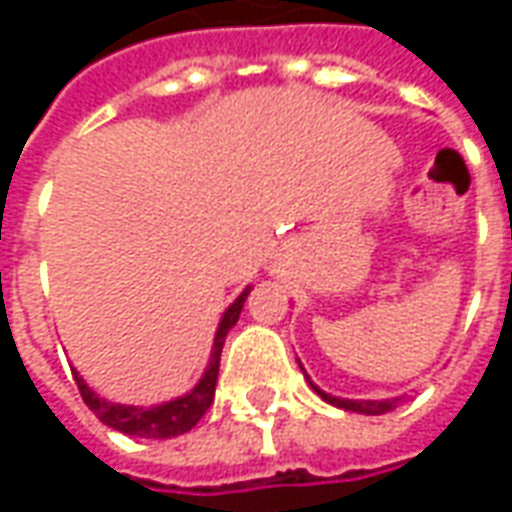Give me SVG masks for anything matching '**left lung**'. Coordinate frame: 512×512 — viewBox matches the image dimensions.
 I'll return each instance as SVG.
<instances>
[{
	"label": "left lung",
	"mask_w": 512,
	"mask_h": 512,
	"mask_svg": "<svg viewBox=\"0 0 512 512\" xmlns=\"http://www.w3.org/2000/svg\"><path fill=\"white\" fill-rule=\"evenodd\" d=\"M301 367V362H299ZM304 370V367H301ZM307 376V373H304ZM307 381H310V376H307ZM310 386L315 389V395H321L326 403H332V406L343 408V411H354V414H367V417H378V414H386V411H392V408H397L400 403H403V397H384V400H348V397H334L329 395V392H323L321 386L312 384Z\"/></svg>",
	"instance_id": "8db88e82"
}]
</instances>
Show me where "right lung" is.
<instances>
[{"instance_id": "1", "label": "right lung", "mask_w": 512, "mask_h": 512, "mask_svg": "<svg viewBox=\"0 0 512 512\" xmlns=\"http://www.w3.org/2000/svg\"><path fill=\"white\" fill-rule=\"evenodd\" d=\"M249 290H252V285H246L241 290V296L224 310L219 329L213 334L211 359L205 365V373H202L200 381L186 395L172 397V400L158 403V406H126V403H115V400H106V397L98 395L93 386L73 370V378H76V386L82 392L84 403L90 406V411L104 425L120 430L126 436H134V439H172V436H180V433H189L200 422L202 414L211 408L213 392H216V378H219V359H222L224 337L241 318Z\"/></svg>"}]
</instances>
